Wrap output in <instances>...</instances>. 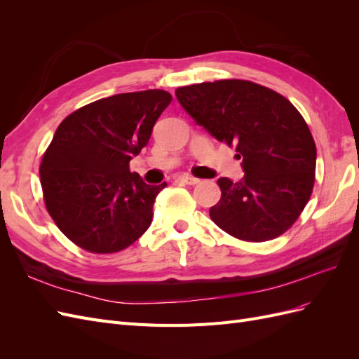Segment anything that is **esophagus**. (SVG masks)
I'll return each mask as SVG.
<instances>
[{"mask_svg":"<svg viewBox=\"0 0 359 359\" xmlns=\"http://www.w3.org/2000/svg\"><path fill=\"white\" fill-rule=\"evenodd\" d=\"M178 180H180V181H182L184 184H189V186H194V184L201 182V180L194 178V177H191V175H187V173H184V175H180V177H178Z\"/></svg>","mask_w":359,"mask_h":359,"instance_id":"esophagus-1","label":"esophagus"}]
</instances>
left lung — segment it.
<instances>
[{"instance_id":"8db88e82","label":"left lung","mask_w":359,"mask_h":359,"mask_svg":"<svg viewBox=\"0 0 359 359\" xmlns=\"http://www.w3.org/2000/svg\"><path fill=\"white\" fill-rule=\"evenodd\" d=\"M182 109L220 142L235 145L244 177L219 178L222 198L212 222L244 241L285 233L307 205L316 170V145L301 114L283 95L240 79L182 86Z\"/></svg>"}]
</instances>
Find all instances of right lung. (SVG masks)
<instances>
[{
	"instance_id": "1",
	"label": "right lung",
	"mask_w": 359,
	"mask_h": 359,
	"mask_svg": "<svg viewBox=\"0 0 359 359\" xmlns=\"http://www.w3.org/2000/svg\"><path fill=\"white\" fill-rule=\"evenodd\" d=\"M172 102L163 90L115 94L86 104L58 126L40 165L48 212L70 241L91 253H115L145 233L157 194L130 172Z\"/></svg>"
}]
</instances>
